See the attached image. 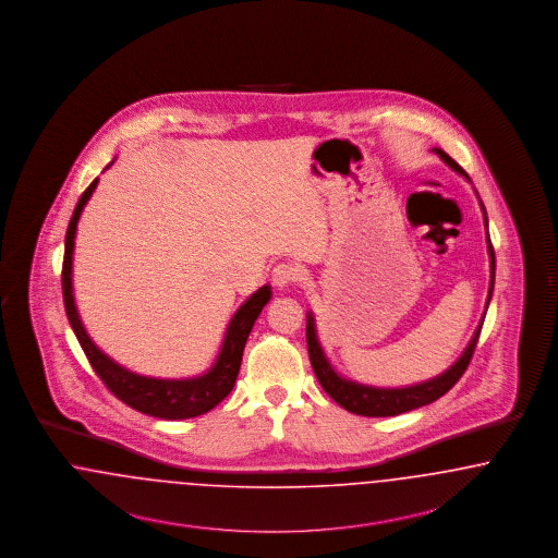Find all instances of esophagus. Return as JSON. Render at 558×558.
<instances>
[{
	"mask_svg": "<svg viewBox=\"0 0 558 558\" xmlns=\"http://www.w3.org/2000/svg\"><path fill=\"white\" fill-rule=\"evenodd\" d=\"M302 279L300 268L291 263H279L277 267L272 268V283L277 288H291Z\"/></svg>",
	"mask_w": 558,
	"mask_h": 558,
	"instance_id": "1",
	"label": "esophagus"
}]
</instances>
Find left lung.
Returning <instances> with one entry per match:
<instances>
[{
	"label": "left lung",
	"mask_w": 558,
	"mask_h": 558,
	"mask_svg": "<svg viewBox=\"0 0 558 558\" xmlns=\"http://www.w3.org/2000/svg\"><path fill=\"white\" fill-rule=\"evenodd\" d=\"M439 154V158L466 177V172L462 170L459 162H454L446 151L436 149ZM485 217V210H484ZM485 227H487V217H485ZM487 252H489V263H492V281H489V298H492V291H494V272H496V258H494V245L487 240ZM489 298H487V304H489ZM482 336V325L477 327L473 340L469 343V348L464 350L461 359L454 363V366H450L444 375H439L432 381H425V384H418V386H412V388L402 389H375L364 388V386H356L352 381H343L341 377L336 375V371L329 366L318 341H316L315 333V320L313 316H308V323H306V343H308V356H311V364H313V371H315L316 379L320 384V388L325 389L341 409H345L352 414H361V416H396V414H402V412L414 411V409H421L425 404H432L436 402L437 398H441L448 389L454 388V384L462 377V373L466 371V366L473 359V352L477 348V341Z\"/></svg>",
	"instance_id": "1"
}]
</instances>
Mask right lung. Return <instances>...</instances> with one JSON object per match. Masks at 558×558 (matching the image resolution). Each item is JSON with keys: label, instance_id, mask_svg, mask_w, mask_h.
Here are the masks:
<instances>
[{"label": "right lung", "instance_id": "1", "mask_svg": "<svg viewBox=\"0 0 558 558\" xmlns=\"http://www.w3.org/2000/svg\"><path fill=\"white\" fill-rule=\"evenodd\" d=\"M96 185L97 179H94V183L78 197V202L74 206L73 218L66 229V240H64L62 293H64L66 316L71 320L76 340L81 343L87 361L94 366L97 377L101 379V384L126 407L149 414V416L170 418V421L192 418L197 414L213 411L220 400H225L231 393V389L235 386V379H238L240 366H242L245 341L254 327V320L263 313L265 304L270 300V288L265 286L256 291L231 318L220 354H218V361L206 375H202L197 379H185V381H165V379H149V377L129 373L126 368L112 363L106 354H101L97 350L96 343L89 340V336L85 333L78 315H76V306H74L73 281H71L74 231H76V220L81 217V210L87 204L89 195L94 194Z\"/></svg>", "mask_w": 558, "mask_h": 558}]
</instances>
